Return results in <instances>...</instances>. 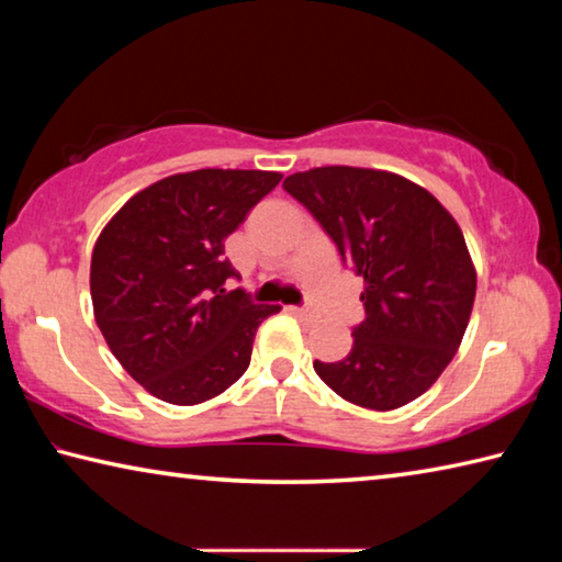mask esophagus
<instances>
[{"label":"esophagus","instance_id":"esophagus-1","mask_svg":"<svg viewBox=\"0 0 562 562\" xmlns=\"http://www.w3.org/2000/svg\"><path fill=\"white\" fill-rule=\"evenodd\" d=\"M290 312L294 317H300L302 322H315L317 317H315V312H310V310H302V307H290Z\"/></svg>","mask_w":562,"mask_h":562}]
</instances>
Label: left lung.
Returning a JSON list of instances; mask_svg holds the SVG:
<instances>
[{
  "mask_svg": "<svg viewBox=\"0 0 562 562\" xmlns=\"http://www.w3.org/2000/svg\"><path fill=\"white\" fill-rule=\"evenodd\" d=\"M282 188L364 278L367 317L351 351L317 359L315 372L374 412L414 402L449 367L471 319L475 268L459 223L429 190L389 170L325 166L288 176Z\"/></svg>",
  "mask_w": 562,
  "mask_h": 562,
  "instance_id": "1",
  "label": "left lung"
}]
</instances>
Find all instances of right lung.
I'll return each instance as SVG.
<instances>
[{
    "label": "right lung",
    "instance_id": "1",
    "mask_svg": "<svg viewBox=\"0 0 562 562\" xmlns=\"http://www.w3.org/2000/svg\"><path fill=\"white\" fill-rule=\"evenodd\" d=\"M282 180L274 170L203 168L131 198L91 255L93 317L113 357L160 402L193 406L250 367L255 331L280 304H255L225 237Z\"/></svg>",
    "mask_w": 562,
    "mask_h": 562
}]
</instances>
